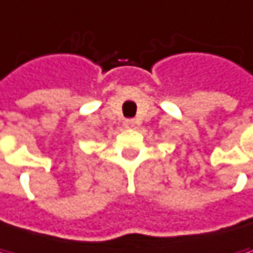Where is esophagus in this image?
Instances as JSON below:
<instances>
[{"instance_id": "1", "label": "esophagus", "mask_w": 253, "mask_h": 253, "mask_svg": "<svg viewBox=\"0 0 253 253\" xmlns=\"http://www.w3.org/2000/svg\"><path fill=\"white\" fill-rule=\"evenodd\" d=\"M124 125H125V128H128V129H132L133 126H135V121L126 120L125 122H124Z\"/></svg>"}]
</instances>
